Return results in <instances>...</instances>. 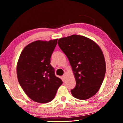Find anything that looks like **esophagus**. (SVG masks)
Returning <instances> with one entry per match:
<instances>
[{
	"instance_id": "esophagus-1",
	"label": "esophagus",
	"mask_w": 123,
	"mask_h": 123,
	"mask_svg": "<svg viewBox=\"0 0 123 123\" xmlns=\"http://www.w3.org/2000/svg\"><path fill=\"white\" fill-rule=\"evenodd\" d=\"M62 79H63V80H65V79H66V73H64V74L63 75V76H62Z\"/></svg>"
}]
</instances>
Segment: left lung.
Returning <instances> with one entry per match:
<instances>
[{
	"label": "left lung",
	"mask_w": 123,
	"mask_h": 123,
	"mask_svg": "<svg viewBox=\"0 0 123 123\" xmlns=\"http://www.w3.org/2000/svg\"><path fill=\"white\" fill-rule=\"evenodd\" d=\"M58 45L69 61L76 80L73 96L86 100L98 92L106 73L105 57L94 41L78 35L60 38Z\"/></svg>",
	"instance_id": "8db88e82"
}]
</instances>
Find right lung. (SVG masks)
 Masks as SVG:
<instances>
[{
  "label": "right lung",
  "mask_w": 123,
  "mask_h": 123,
  "mask_svg": "<svg viewBox=\"0 0 123 123\" xmlns=\"http://www.w3.org/2000/svg\"><path fill=\"white\" fill-rule=\"evenodd\" d=\"M57 41V39L33 42L24 48L18 59V82L26 94L37 103H47L53 100L62 84L50 64V57Z\"/></svg>",
  "instance_id": "add662e5"
}]
</instances>
